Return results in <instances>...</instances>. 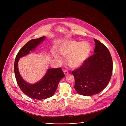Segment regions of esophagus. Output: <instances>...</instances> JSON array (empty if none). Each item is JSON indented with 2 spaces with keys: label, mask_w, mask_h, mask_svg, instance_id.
Wrapping results in <instances>:
<instances>
[{
  "label": "esophagus",
  "mask_w": 126,
  "mask_h": 126,
  "mask_svg": "<svg viewBox=\"0 0 126 126\" xmlns=\"http://www.w3.org/2000/svg\"><path fill=\"white\" fill-rule=\"evenodd\" d=\"M63 73H64V75L66 76V75H68V73H69V72H68L67 70H63Z\"/></svg>",
  "instance_id": "esophagus-1"
}]
</instances>
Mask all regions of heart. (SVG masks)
Here are the masks:
<instances>
[{
    "label": "heart",
    "instance_id": "1",
    "mask_svg": "<svg viewBox=\"0 0 126 126\" xmlns=\"http://www.w3.org/2000/svg\"><path fill=\"white\" fill-rule=\"evenodd\" d=\"M60 53L67 57L66 63L72 68H77L83 64L88 59L91 52V47L87 42L70 41L63 44L59 48ZM56 59L60 57L54 54Z\"/></svg>",
    "mask_w": 126,
    "mask_h": 126
}]
</instances>
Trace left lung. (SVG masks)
Listing matches in <instances>:
<instances>
[{"label":"left lung","mask_w":126,"mask_h":126,"mask_svg":"<svg viewBox=\"0 0 126 126\" xmlns=\"http://www.w3.org/2000/svg\"><path fill=\"white\" fill-rule=\"evenodd\" d=\"M94 54L79 68L73 71L74 88L80 94L91 96L97 94L108 84L112 74V61L107 47L94 39Z\"/></svg>","instance_id":"1"}]
</instances>
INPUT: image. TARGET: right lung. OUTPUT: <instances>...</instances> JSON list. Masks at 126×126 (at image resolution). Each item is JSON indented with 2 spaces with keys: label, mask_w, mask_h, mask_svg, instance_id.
Instances as JSON below:
<instances>
[{
  "label": "right lung",
  "mask_w": 126,
  "mask_h": 126,
  "mask_svg": "<svg viewBox=\"0 0 126 126\" xmlns=\"http://www.w3.org/2000/svg\"><path fill=\"white\" fill-rule=\"evenodd\" d=\"M45 39L46 37L43 36L32 39L26 44L17 54L14 65L15 76L19 88L25 94L37 100L45 99L53 95L60 81L65 76L60 67L48 69L42 79L34 84L26 82L22 78L18 70V63L20 58L34 50Z\"/></svg>",
  "instance_id": "obj_1"
}]
</instances>
